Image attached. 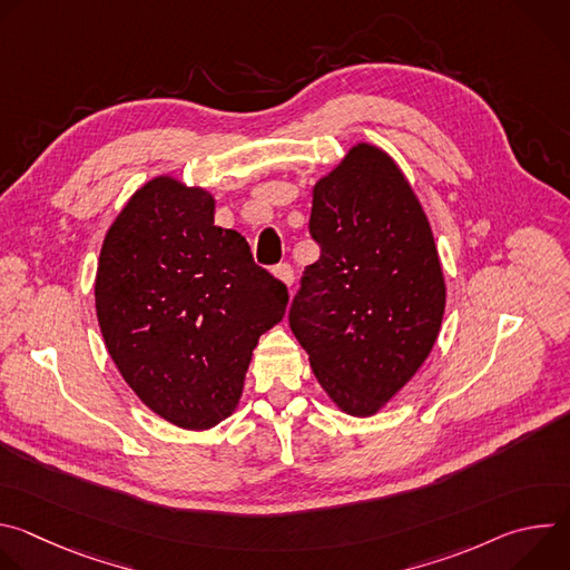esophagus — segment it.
<instances>
[{"label":"esophagus","mask_w":570,"mask_h":570,"mask_svg":"<svg viewBox=\"0 0 570 570\" xmlns=\"http://www.w3.org/2000/svg\"><path fill=\"white\" fill-rule=\"evenodd\" d=\"M275 275L291 288L293 286V279H295V275H293V268H291V264H279V266H275Z\"/></svg>","instance_id":"esophagus-1"}]
</instances>
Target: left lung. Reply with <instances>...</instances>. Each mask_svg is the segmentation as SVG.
<instances>
[{"mask_svg": "<svg viewBox=\"0 0 570 570\" xmlns=\"http://www.w3.org/2000/svg\"><path fill=\"white\" fill-rule=\"evenodd\" d=\"M304 268L288 322L341 411L370 417L431 354L446 288L429 218L394 159L356 144L313 187Z\"/></svg>", "mask_w": 570, "mask_h": 570, "instance_id": "8db88e82", "label": "left lung"}]
</instances>
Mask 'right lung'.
Returning <instances> with one entry per match:
<instances>
[{
    "label": "right lung",
    "mask_w": 570,
    "mask_h": 570,
    "mask_svg": "<svg viewBox=\"0 0 570 570\" xmlns=\"http://www.w3.org/2000/svg\"><path fill=\"white\" fill-rule=\"evenodd\" d=\"M97 317L126 383L167 422L205 431L232 415L253 350L288 288L248 240L214 225V198L174 178L146 183L106 234Z\"/></svg>",
    "instance_id": "right-lung-1"
}]
</instances>
